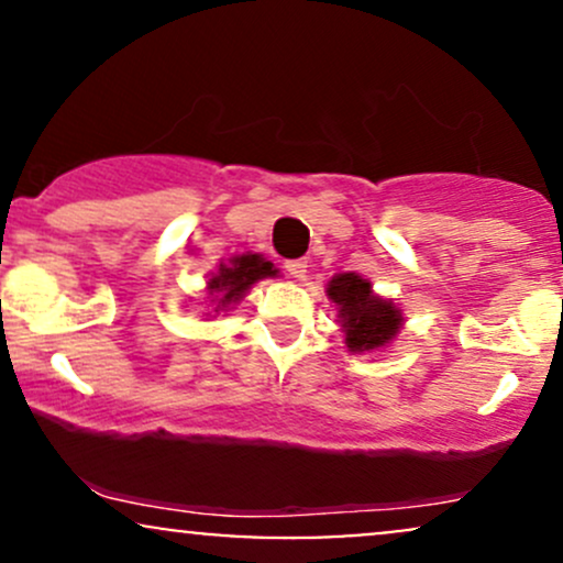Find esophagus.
I'll return each mask as SVG.
<instances>
[{
	"mask_svg": "<svg viewBox=\"0 0 563 563\" xmlns=\"http://www.w3.org/2000/svg\"><path fill=\"white\" fill-rule=\"evenodd\" d=\"M307 267L309 264L303 260H294V262H286V273L290 277H296V280H307Z\"/></svg>",
	"mask_w": 563,
	"mask_h": 563,
	"instance_id": "obj_1",
	"label": "esophagus"
}]
</instances>
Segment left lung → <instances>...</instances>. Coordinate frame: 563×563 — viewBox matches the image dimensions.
I'll list each match as a JSON object with an SVG mask.
<instances>
[{
	"instance_id": "left-lung-1",
	"label": "left lung",
	"mask_w": 563,
	"mask_h": 563,
	"mask_svg": "<svg viewBox=\"0 0 563 563\" xmlns=\"http://www.w3.org/2000/svg\"><path fill=\"white\" fill-rule=\"evenodd\" d=\"M328 299L339 309V325L349 352L367 354L389 346L402 331V309L373 290V283L357 273H339L328 280Z\"/></svg>"
}]
</instances>
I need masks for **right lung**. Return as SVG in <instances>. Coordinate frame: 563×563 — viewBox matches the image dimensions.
<instances>
[{"label":"right lung","instance_id":"1","mask_svg":"<svg viewBox=\"0 0 563 563\" xmlns=\"http://www.w3.org/2000/svg\"><path fill=\"white\" fill-rule=\"evenodd\" d=\"M280 269L273 262L264 260L262 254H235L228 262H219L217 273L206 280V294H209V307H214V314L230 312L238 301L249 294L254 283L264 277H277ZM211 318V312H206Z\"/></svg>","mask_w":563,"mask_h":563}]
</instances>
